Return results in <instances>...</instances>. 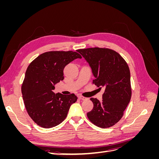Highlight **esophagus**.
I'll list each match as a JSON object with an SVG mask.
<instances>
[{
    "instance_id": "1",
    "label": "esophagus",
    "mask_w": 159,
    "mask_h": 159,
    "mask_svg": "<svg viewBox=\"0 0 159 159\" xmlns=\"http://www.w3.org/2000/svg\"><path fill=\"white\" fill-rule=\"evenodd\" d=\"M78 98L80 99H81V100H86L88 98H85V97H84V96L82 95H78Z\"/></svg>"
}]
</instances>
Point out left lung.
<instances>
[{"mask_svg": "<svg viewBox=\"0 0 159 159\" xmlns=\"http://www.w3.org/2000/svg\"><path fill=\"white\" fill-rule=\"evenodd\" d=\"M92 69V83L104 89L102 102L91 98L93 107L87 113L89 121L101 128L113 126L122 118L131 98L130 70L119 53L105 48L79 49Z\"/></svg>", "mask_w": 159, "mask_h": 159, "instance_id": "left-lung-1", "label": "left lung"}]
</instances>
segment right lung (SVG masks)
<instances>
[{
  "label": "right lung",
  "instance_id": "obj_1",
  "mask_svg": "<svg viewBox=\"0 0 159 159\" xmlns=\"http://www.w3.org/2000/svg\"><path fill=\"white\" fill-rule=\"evenodd\" d=\"M76 58L74 51H50L43 53L28 66L21 86L24 103L30 118L38 125L51 128L67 117L72 103L78 97L54 93V85L64 80V68Z\"/></svg>",
  "mask_w": 159,
  "mask_h": 159
}]
</instances>
